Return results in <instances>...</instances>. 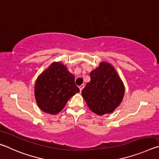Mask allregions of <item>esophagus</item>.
Instances as JSON below:
<instances>
[{
  "instance_id": "1",
  "label": "esophagus",
  "mask_w": 159,
  "mask_h": 159,
  "mask_svg": "<svg viewBox=\"0 0 159 159\" xmlns=\"http://www.w3.org/2000/svg\"><path fill=\"white\" fill-rule=\"evenodd\" d=\"M79 88V89H80V92H81L82 90L83 89V88H84V85H83V84L80 85Z\"/></svg>"
}]
</instances>
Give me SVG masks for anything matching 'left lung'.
Segmentation results:
<instances>
[{
    "mask_svg": "<svg viewBox=\"0 0 159 159\" xmlns=\"http://www.w3.org/2000/svg\"><path fill=\"white\" fill-rule=\"evenodd\" d=\"M90 76V81L82 90L88 107L100 116L111 113L121 102L125 92L116 71L110 64L102 62Z\"/></svg>",
    "mask_w": 159,
    "mask_h": 159,
    "instance_id": "1",
    "label": "left lung"
}]
</instances>
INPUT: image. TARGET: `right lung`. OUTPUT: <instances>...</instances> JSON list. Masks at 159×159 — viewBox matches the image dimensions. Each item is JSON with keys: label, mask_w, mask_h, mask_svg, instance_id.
Here are the masks:
<instances>
[{"label": "right lung", "mask_w": 159, "mask_h": 159, "mask_svg": "<svg viewBox=\"0 0 159 159\" xmlns=\"http://www.w3.org/2000/svg\"><path fill=\"white\" fill-rule=\"evenodd\" d=\"M35 98L42 111L56 114L66 105L79 88L74 76L60 62L52 63L40 75L35 84Z\"/></svg>", "instance_id": "right-lung-1"}]
</instances>
